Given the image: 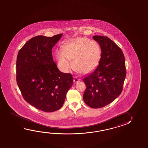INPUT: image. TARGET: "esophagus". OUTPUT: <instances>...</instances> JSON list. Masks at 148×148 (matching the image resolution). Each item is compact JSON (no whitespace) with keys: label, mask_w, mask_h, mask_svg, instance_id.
I'll return each mask as SVG.
<instances>
[{"label":"esophagus","mask_w":148,"mask_h":148,"mask_svg":"<svg viewBox=\"0 0 148 148\" xmlns=\"http://www.w3.org/2000/svg\"><path fill=\"white\" fill-rule=\"evenodd\" d=\"M80 81V79L79 78L77 77H75L74 79H73V82H75V83H77V82H79Z\"/></svg>","instance_id":"34e87169"}]
</instances>
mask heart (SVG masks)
I'll list each match as a JSON object with an SVG mask.
<instances>
[{
	"instance_id": "heart-1",
	"label": "heart",
	"mask_w": 148,
	"mask_h": 148,
	"mask_svg": "<svg viewBox=\"0 0 148 148\" xmlns=\"http://www.w3.org/2000/svg\"><path fill=\"white\" fill-rule=\"evenodd\" d=\"M59 66L65 73L73 68L77 72L87 73L97 66L101 58L99 45L86 38H75L63 44L62 50L56 51Z\"/></svg>"
}]
</instances>
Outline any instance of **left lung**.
Instances as JSON below:
<instances>
[{
    "label": "left lung",
    "mask_w": 148,
    "mask_h": 148,
    "mask_svg": "<svg viewBox=\"0 0 148 148\" xmlns=\"http://www.w3.org/2000/svg\"><path fill=\"white\" fill-rule=\"evenodd\" d=\"M101 51L99 65L82 79L86 86L83 99L89 107H104L114 101L123 90L126 77L125 58L122 50L107 36L95 35Z\"/></svg>",
    "instance_id": "1"
}]
</instances>
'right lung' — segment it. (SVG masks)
Masks as SVG:
<instances>
[{
    "instance_id": "obj_1",
    "label": "right lung",
    "mask_w": 148,
    "mask_h": 148,
    "mask_svg": "<svg viewBox=\"0 0 148 148\" xmlns=\"http://www.w3.org/2000/svg\"><path fill=\"white\" fill-rule=\"evenodd\" d=\"M62 35L32 38L19 50L17 57L16 80L23 97L45 112L59 110L73 85L72 75L61 73L52 54V47Z\"/></svg>"
}]
</instances>
